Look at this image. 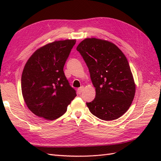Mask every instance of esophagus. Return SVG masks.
<instances>
[{"label":"esophagus","instance_id":"esophagus-1","mask_svg":"<svg viewBox=\"0 0 161 161\" xmlns=\"http://www.w3.org/2000/svg\"><path fill=\"white\" fill-rule=\"evenodd\" d=\"M84 86H81L80 88H79L78 89H77V91H78V93L79 94H81V93H82V91H84Z\"/></svg>","mask_w":161,"mask_h":161}]
</instances>
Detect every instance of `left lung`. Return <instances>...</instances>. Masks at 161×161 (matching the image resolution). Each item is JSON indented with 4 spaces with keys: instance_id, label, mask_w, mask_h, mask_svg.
Returning <instances> with one entry per match:
<instances>
[{
    "instance_id": "left-lung-1",
    "label": "left lung",
    "mask_w": 161,
    "mask_h": 161,
    "mask_svg": "<svg viewBox=\"0 0 161 161\" xmlns=\"http://www.w3.org/2000/svg\"><path fill=\"white\" fill-rule=\"evenodd\" d=\"M89 70L95 88L93 101L87 102L89 111L106 121L124 115L132 104L136 84L125 55L114 43L86 38L77 47Z\"/></svg>"
}]
</instances>
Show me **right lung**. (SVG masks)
Masks as SVG:
<instances>
[{"label": "right lung", "mask_w": 161, "mask_h": 161, "mask_svg": "<svg viewBox=\"0 0 161 161\" xmlns=\"http://www.w3.org/2000/svg\"><path fill=\"white\" fill-rule=\"evenodd\" d=\"M76 39L54 41L40 47L24 66L21 77L23 100L39 117L54 120L64 114L77 96L64 73V66Z\"/></svg>", "instance_id": "1"}]
</instances>
